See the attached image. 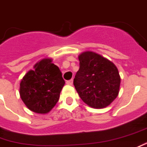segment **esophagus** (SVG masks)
Listing matches in <instances>:
<instances>
[{"mask_svg": "<svg viewBox=\"0 0 147 147\" xmlns=\"http://www.w3.org/2000/svg\"><path fill=\"white\" fill-rule=\"evenodd\" d=\"M66 84L67 85H72L73 84V80H67L66 82Z\"/></svg>", "mask_w": 147, "mask_h": 147, "instance_id": "obj_1", "label": "esophagus"}]
</instances>
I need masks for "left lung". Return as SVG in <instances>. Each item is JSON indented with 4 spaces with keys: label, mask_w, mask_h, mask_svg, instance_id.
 Wrapping results in <instances>:
<instances>
[{
    "label": "left lung",
    "mask_w": 147,
    "mask_h": 147,
    "mask_svg": "<svg viewBox=\"0 0 147 147\" xmlns=\"http://www.w3.org/2000/svg\"><path fill=\"white\" fill-rule=\"evenodd\" d=\"M79 60L80 69L73 84L80 97L93 108L107 107L119 91L120 76L116 66L92 52H83Z\"/></svg>",
    "instance_id": "1"
}]
</instances>
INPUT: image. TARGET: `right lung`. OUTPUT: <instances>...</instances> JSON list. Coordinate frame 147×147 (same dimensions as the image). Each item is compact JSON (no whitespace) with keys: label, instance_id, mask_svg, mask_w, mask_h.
Here are the masks:
<instances>
[{"label":"right lung","instance_id":"1","mask_svg":"<svg viewBox=\"0 0 147 147\" xmlns=\"http://www.w3.org/2000/svg\"><path fill=\"white\" fill-rule=\"evenodd\" d=\"M65 82L59 67L51 59H43L36 63L23 77L20 84V98L28 108L45 114L54 107Z\"/></svg>","mask_w":147,"mask_h":147}]
</instances>
